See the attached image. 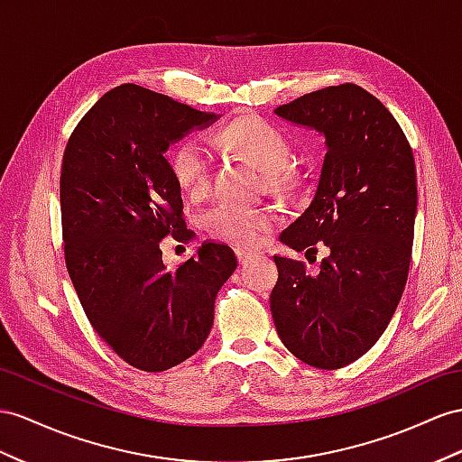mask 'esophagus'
<instances>
[{
	"instance_id": "1",
	"label": "esophagus",
	"mask_w": 462,
	"mask_h": 462,
	"mask_svg": "<svg viewBox=\"0 0 462 462\" xmlns=\"http://www.w3.org/2000/svg\"><path fill=\"white\" fill-rule=\"evenodd\" d=\"M236 255H238V259H240V263H242V265L250 263V262H252V257H255V254H254V252H250V250H244V247H238V250H236Z\"/></svg>"
}]
</instances>
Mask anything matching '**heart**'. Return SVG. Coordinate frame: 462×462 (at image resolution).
<instances>
[{"label": "heart", "mask_w": 462, "mask_h": 462, "mask_svg": "<svg viewBox=\"0 0 462 462\" xmlns=\"http://www.w3.org/2000/svg\"><path fill=\"white\" fill-rule=\"evenodd\" d=\"M218 142L244 153L265 171L267 183L273 191H285L292 185L291 146L279 128L257 116L238 118L218 133ZM171 171L177 183L189 195H203L210 181L212 158L208 148L197 138H185L170 156ZM277 222L271 208H238L215 205L203 215V226L215 240L236 247H255Z\"/></svg>", "instance_id": "1"}]
</instances>
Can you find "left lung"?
I'll list each match as a JSON object with an SVG mask.
<instances>
[{"mask_svg":"<svg viewBox=\"0 0 462 462\" xmlns=\"http://www.w3.org/2000/svg\"><path fill=\"white\" fill-rule=\"evenodd\" d=\"M326 138L312 203L282 230L291 250L328 257L318 273L273 255L271 314L285 347L318 369H339L369 351L406 287L418 210L416 163L396 118L355 84L318 89L275 109Z\"/></svg>","mask_w":462,"mask_h":462,"instance_id":"1","label":"left lung"}]
</instances>
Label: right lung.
<instances>
[{
    "instance_id": "obj_1",
    "label": "right lung",
    "mask_w": 462,
    "mask_h": 462,
    "mask_svg": "<svg viewBox=\"0 0 462 462\" xmlns=\"http://www.w3.org/2000/svg\"><path fill=\"white\" fill-rule=\"evenodd\" d=\"M218 118L125 84L93 105L66 144L60 208L69 279L93 329L142 371H168L200 349L217 294L238 267L226 244L203 242L175 269L160 247L168 234L195 236L165 152Z\"/></svg>"
}]
</instances>
